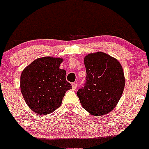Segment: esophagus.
Segmentation results:
<instances>
[{
  "label": "esophagus",
  "mask_w": 149,
  "mask_h": 149,
  "mask_svg": "<svg viewBox=\"0 0 149 149\" xmlns=\"http://www.w3.org/2000/svg\"><path fill=\"white\" fill-rule=\"evenodd\" d=\"M77 88V84L76 83H72V89L73 90H76Z\"/></svg>",
  "instance_id": "esophagus-1"
}]
</instances>
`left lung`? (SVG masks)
Wrapping results in <instances>:
<instances>
[{"mask_svg":"<svg viewBox=\"0 0 149 149\" xmlns=\"http://www.w3.org/2000/svg\"><path fill=\"white\" fill-rule=\"evenodd\" d=\"M86 83L77 92L82 107L93 116H103L115 109L123 92L125 79L120 63L102 52L84 58Z\"/></svg>","mask_w":149,"mask_h":149,"instance_id":"1","label":"left lung"}]
</instances>
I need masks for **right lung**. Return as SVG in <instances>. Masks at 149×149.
Returning a JSON list of instances; mask_svg holds the SVG:
<instances>
[{
	"label": "right lung",
	"instance_id": "right-lung-1",
	"mask_svg": "<svg viewBox=\"0 0 149 149\" xmlns=\"http://www.w3.org/2000/svg\"><path fill=\"white\" fill-rule=\"evenodd\" d=\"M62 58H38L27 66L20 77L24 100L36 113L47 115L61 106L65 93L72 88L66 71L59 68Z\"/></svg>",
	"mask_w": 149,
	"mask_h": 149
}]
</instances>
